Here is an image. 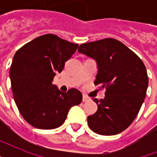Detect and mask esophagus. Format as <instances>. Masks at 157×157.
Returning a JSON list of instances; mask_svg holds the SVG:
<instances>
[{
  "label": "esophagus",
  "instance_id": "obj_1",
  "mask_svg": "<svg viewBox=\"0 0 157 157\" xmlns=\"http://www.w3.org/2000/svg\"><path fill=\"white\" fill-rule=\"evenodd\" d=\"M83 102H85V103H86V102H89V101H90V98H89L88 96L86 95H83Z\"/></svg>",
  "mask_w": 157,
  "mask_h": 157
}]
</instances>
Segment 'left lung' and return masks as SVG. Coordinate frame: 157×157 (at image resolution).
I'll use <instances>...</instances> for the list:
<instances>
[{"label": "left lung", "mask_w": 157, "mask_h": 157, "mask_svg": "<svg viewBox=\"0 0 157 157\" xmlns=\"http://www.w3.org/2000/svg\"><path fill=\"white\" fill-rule=\"evenodd\" d=\"M78 52L95 59V86L105 89V98L93 99L98 110L87 118L92 131L115 135L131 124L146 97L148 76L138 55L119 40L106 38L82 44Z\"/></svg>", "instance_id": "8db88e82"}]
</instances>
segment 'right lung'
Instances as JSON below:
<instances>
[{
    "mask_svg": "<svg viewBox=\"0 0 157 157\" xmlns=\"http://www.w3.org/2000/svg\"><path fill=\"white\" fill-rule=\"evenodd\" d=\"M54 34L35 38L17 50L10 69L15 103L33 127L52 129L63 124L71 107L82 101L76 89L63 93L52 84L78 48Z\"/></svg>",
    "mask_w": 157,
    "mask_h": 157,
    "instance_id": "obj_1",
    "label": "right lung"
}]
</instances>
